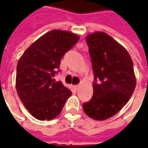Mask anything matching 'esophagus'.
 <instances>
[{"label":"esophagus","mask_w":148,"mask_h":148,"mask_svg":"<svg viewBox=\"0 0 148 148\" xmlns=\"http://www.w3.org/2000/svg\"><path fill=\"white\" fill-rule=\"evenodd\" d=\"M79 87H80V86H79V85H76V86H74V88H75L76 90H77V89H78Z\"/></svg>","instance_id":"obj_1"}]
</instances>
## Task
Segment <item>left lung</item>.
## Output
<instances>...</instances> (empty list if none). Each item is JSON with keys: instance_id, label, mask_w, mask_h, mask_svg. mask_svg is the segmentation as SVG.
<instances>
[{"instance_id": "left-lung-1", "label": "left lung", "mask_w": 148, "mask_h": 148, "mask_svg": "<svg viewBox=\"0 0 148 148\" xmlns=\"http://www.w3.org/2000/svg\"><path fill=\"white\" fill-rule=\"evenodd\" d=\"M92 62L93 94L83 104L85 113L96 121H104L124 107L136 88L133 62L128 52L103 32L86 37Z\"/></svg>"}]
</instances>
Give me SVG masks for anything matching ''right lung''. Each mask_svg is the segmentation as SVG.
Masks as SVG:
<instances>
[{
    "label": "right lung",
    "instance_id": "obj_1",
    "mask_svg": "<svg viewBox=\"0 0 148 148\" xmlns=\"http://www.w3.org/2000/svg\"><path fill=\"white\" fill-rule=\"evenodd\" d=\"M78 40L77 35L67 31H50L31 44L18 61V96L27 111L39 121L56 117L72 94L53 77L65 53Z\"/></svg>",
    "mask_w": 148,
    "mask_h": 148
}]
</instances>
